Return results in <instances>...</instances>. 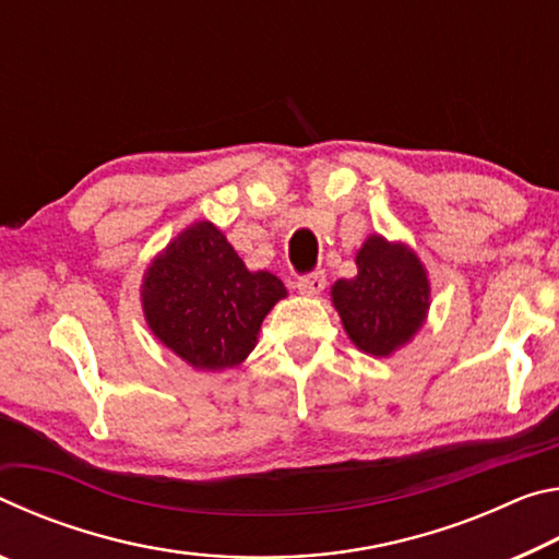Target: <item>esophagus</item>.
Wrapping results in <instances>:
<instances>
[{"mask_svg": "<svg viewBox=\"0 0 559 559\" xmlns=\"http://www.w3.org/2000/svg\"><path fill=\"white\" fill-rule=\"evenodd\" d=\"M296 286L302 296H318V293L325 288V273L313 271V273H308V276H300Z\"/></svg>", "mask_w": 559, "mask_h": 559, "instance_id": "obj_1", "label": "esophagus"}]
</instances>
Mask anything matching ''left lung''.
Segmentation results:
<instances>
[{
  "instance_id": "1",
  "label": "left lung",
  "mask_w": 559,
  "mask_h": 559,
  "mask_svg": "<svg viewBox=\"0 0 559 559\" xmlns=\"http://www.w3.org/2000/svg\"><path fill=\"white\" fill-rule=\"evenodd\" d=\"M355 263L357 276L340 278L330 290L333 306L357 349L390 357L427 320V269L409 246L390 243L380 234L367 236Z\"/></svg>"
}]
</instances>
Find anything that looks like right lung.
I'll return each mask as SVG.
<instances>
[{
  "instance_id": "obj_1",
  "label": "right lung",
  "mask_w": 559,
  "mask_h": 559,
  "mask_svg": "<svg viewBox=\"0 0 559 559\" xmlns=\"http://www.w3.org/2000/svg\"><path fill=\"white\" fill-rule=\"evenodd\" d=\"M140 298L159 343L197 370L216 372L249 357L286 286L269 271L246 269L212 222H197L150 263Z\"/></svg>"
}]
</instances>
